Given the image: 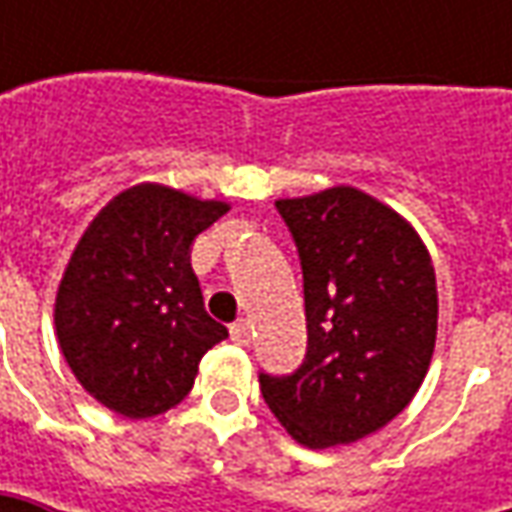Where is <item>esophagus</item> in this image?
I'll return each mask as SVG.
<instances>
[{"mask_svg":"<svg viewBox=\"0 0 512 512\" xmlns=\"http://www.w3.org/2000/svg\"><path fill=\"white\" fill-rule=\"evenodd\" d=\"M230 339L236 344H250V322L247 319H239L230 325Z\"/></svg>","mask_w":512,"mask_h":512,"instance_id":"34e87169","label":"esophagus"}]
</instances>
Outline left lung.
<instances>
[{
	"label": "left lung",
	"instance_id": "obj_1",
	"mask_svg": "<svg viewBox=\"0 0 512 512\" xmlns=\"http://www.w3.org/2000/svg\"><path fill=\"white\" fill-rule=\"evenodd\" d=\"M302 265L307 350L262 396L305 447L364 439L402 413L430 367L439 296L416 230L356 187L279 199Z\"/></svg>",
	"mask_w": 512,
	"mask_h": 512
}]
</instances>
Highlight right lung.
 Segmentation results:
<instances>
[{
	"label": "right lung",
	"mask_w": 512,
	"mask_h": 512,
	"mask_svg": "<svg viewBox=\"0 0 512 512\" xmlns=\"http://www.w3.org/2000/svg\"><path fill=\"white\" fill-rule=\"evenodd\" d=\"M227 213L162 185L119 193L90 222L56 293V336L73 376L128 419L170 410L227 327L190 267L199 233Z\"/></svg>",
	"instance_id": "add662e5"
}]
</instances>
